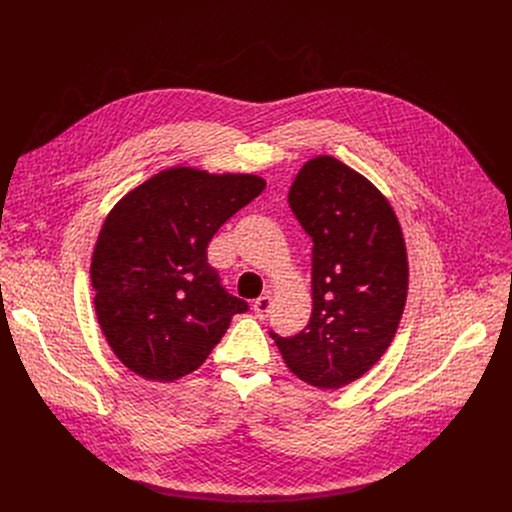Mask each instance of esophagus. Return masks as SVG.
Returning <instances> with one entry per match:
<instances>
[{"label": "esophagus", "mask_w": 512, "mask_h": 512, "mask_svg": "<svg viewBox=\"0 0 512 512\" xmlns=\"http://www.w3.org/2000/svg\"><path fill=\"white\" fill-rule=\"evenodd\" d=\"M271 306H273V296L269 294V291H267V294H263L261 298H257L255 300V304H253V312H255V316L257 318H267L269 316V312H271Z\"/></svg>", "instance_id": "1"}]
</instances>
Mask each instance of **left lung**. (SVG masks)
Instances as JSON below:
<instances>
[{
    "mask_svg": "<svg viewBox=\"0 0 512 512\" xmlns=\"http://www.w3.org/2000/svg\"><path fill=\"white\" fill-rule=\"evenodd\" d=\"M287 200L314 243V308L300 334H269L298 379L340 389L391 346L409 285L405 239L379 188L332 156L306 162Z\"/></svg>",
    "mask_w": 512,
    "mask_h": 512,
    "instance_id": "left-lung-1",
    "label": "left lung"
}]
</instances>
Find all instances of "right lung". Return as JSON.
Segmentation results:
<instances>
[{"instance_id": "obj_1", "label": "right lung", "mask_w": 512, "mask_h": 512, "mask_svg": "<svg viewBox=\"0 0 512 512\" xmlns=\"http://www.w3.org/2000/svg\"><path fill=\"white\" fill-rule=\"evenodd\" d=\"M263 188L255 174L178 166L127 192L107 214L91 261L95 312L131 373L158 383L190 375L231 318L249 310L221 285L206 247Z\"/></svg>"}]
</instances>
